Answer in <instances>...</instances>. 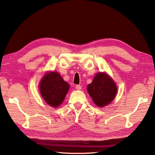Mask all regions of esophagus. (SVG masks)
Wrapping results in <instances>:
<instances>
[{"instance_id": "obj_1", "label": "esophagus", "mask_w": 155, "mask_h": 155, "mask_svg": "<svg viewBox=\"0 0 155 155\" xmlns=\"http://www.w3.org/2000/svg\"><path fill=\"white\" fill-rule=\"evenodd\" d=\"M75 87H76V89L78 90H81V85H76Z\"/></svg>"}]
</instances>
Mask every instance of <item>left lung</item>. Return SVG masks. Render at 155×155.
Masks as SVG:
<instances>
[{
    "label": "left lung",
    "instance_id": "obj_1",
    "mask_svg": "<svg viewBox=\"0 0 155 155\" xmlns=\"http://www.w3.org/2000/svg\"><path fill=\"white\" fill-rule=\"evenodd\" d=\"M87 89L93 101L99 107L108 105L117 93L116 83L104 72L98 73Z\"/></svg>",
    "mask_w": 155,
    "mask_h": 155
}]
</instances>
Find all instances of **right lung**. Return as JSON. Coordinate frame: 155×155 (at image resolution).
Listing matches in <instances>:
<instances>
[{"instance_id":"1","label":"right lung","mask_w":155,"mask_h":155,"mask_svg":"<svg viewBox=\"0 0 155 155\" xmlns=\"http://www.w3.org/2000/svg\"><path fill=\"white\" fill-rule=\"evenodd\" d=\"M70 85L58 72H51L42 78L39 84L41 96L48 105L54 107L62 104Z\"/></svg>"}]
</instances>
